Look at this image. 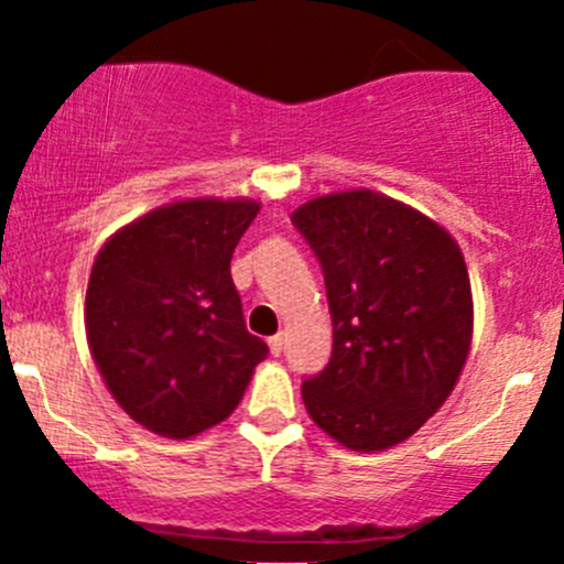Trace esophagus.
<instances>
[{"instance_id":"esophagus-1","label":"esophagus","mask_w":564,"mask_h":564,"mask_svg":"<svg viewBox=\"0 0 564 564\" xmlns=\"http://www.w3.org/2000/svg\"><path fill=\"white\" fill-rule=\"evenodd\" d=\"M281 350H283V334L270 336V354L272 356H281Z\"/></svg>"}]
</instances>
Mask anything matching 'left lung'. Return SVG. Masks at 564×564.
<instances>
[{
    "label": "left lung",
    "mask_w": 564,
    "mask_h": 564,
    "mask_svg": "<svg viewBox=\"0 0 564 564\" xmlns=\"http://www.w3.org/2000/svg\"><path fill=\"white\" fill-rule=\"evenodd\" d=\"M319 258L334 350L303 403L361 454L409 440L448 401L473 339L465 256L417 208L370 188L314 197L292 214Z\"/></svg>",
    "instance_id": "1"
}]
</instances>
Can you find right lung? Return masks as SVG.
I'll return each mask as SVG.
<instances>
[{
  "instance_id": "add662e5",
  "label": "right lung",
  "mask_w": 564,
  "mask_h": 564,
  "mask_svg": "<svg viewBox=\"0 0 564 564\" xmlns=\"http://www.w3.org/2000/svg\"><path fill=\"white\" fill-rule=\"evenodd\" d=\"M261 205L175 199L97 252L86 336L113 401L158 436L188 440L239 406L267 345L247 334L230 258Z\"/></svg>"
}]
</instances>
